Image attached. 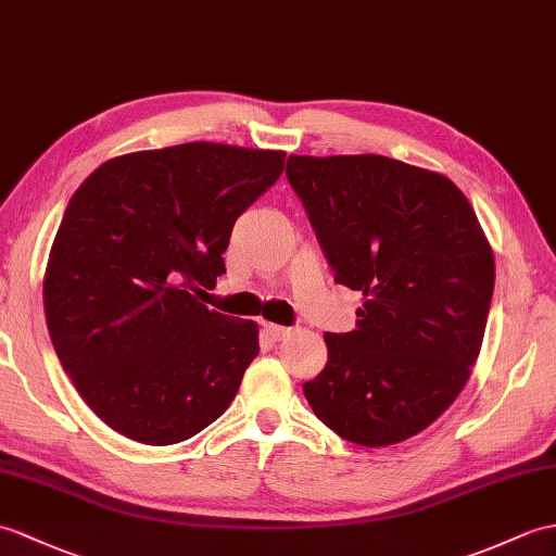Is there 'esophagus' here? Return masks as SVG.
I'll use <instances>...</instances> for the list:
<instances>
[{"instance_id":"esophagus-1","label":"esophagus","mask_w":556,"mask_h":556,"mask_svg":"<svg viewBox=\"0 0 556 556\" xmlns=\"http://www.w3.org/2000/svg\"><path fill=\"white\" fill-rule=\"evenodd\" d=\"M263 329H265V333H267V337L273 339V341H281L283 337H289V331H291L289 327H281V325H269V321H265Z\"/></svg>"}]
</instances>
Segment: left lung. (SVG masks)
Masks as SVG:
<instances>
[{
    "label": "left lung",
    "mask_w": 556,
    "mask_h": 556,
    "mask_svg": "<svg viewBox=\"0 0 556 556\" xmlns=\"http://www.w3.org/2000/svg\"><path fill=\"white\" fill-rule=\"evenodd\" d=\"M287 177L333 269L365 295L357 327L325 333L327 365L303 393L345 441L417 435L455 403L479 357L495 257L447 177L363 156H289Z\"/></svg>",
    "instance_id": "8db88e82"
}]
</instances>
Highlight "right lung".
I'll return each instance as SVG.
<instances>
[{
  "mask_svg": "<svg viewBox=\"0 0 556 556\" xmlns=\"http://www.w3.org/2000/svg\"><path fill=\"white\" fill-rule=\"evenodd\" d=\"M283 156L191 141L111 159L73 193L47 263V329L113 431L182 443L235 400L261 351L257 325L199 295L225 273L231 227Z\"/></svg>",
  "mask_w": 556,
  "mask_h": 556,
  "instance_id": "1",
  "label": "right lung"
}]
</instances>
